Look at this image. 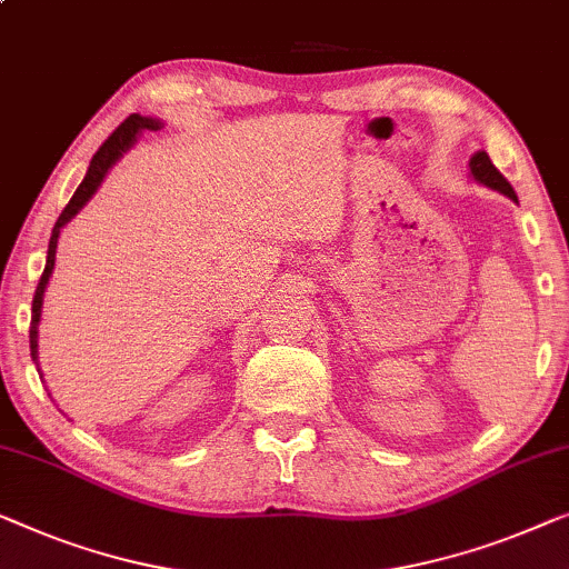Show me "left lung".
I'll return each instance as SVG.
<instances>
[{"instance_id": "left-lung-1", "label": "left lung", "mask_w": 569, "mask_h": 569, "mask_svg": "<svg viewBox=\"0 0 569 569\" xmlns=\"http://www.w3.org/2000/svg\"><path fill=\"white\" fill-rule=\"evenodd\" d=\"M469 171H472V177L477 179V182L490 187V189H498L500 194L510 197V200L518 202V197L513 192V187H510L508 179L500 174V171L496 169V163L490 161V156L485 151H477L472 159H469Z\"/></svg>"}]
</instances>
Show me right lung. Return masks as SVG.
Segmentation results:
<instances>
[{
    "label": "right lung",
    "instance_id": "obj_1",
    "mask_svg": "<svg viewBox=\"0 0 569 569\" xmlns=\"http://www.w3.org/2000/svg\"><path fill=\"white\" fill-rule=\"evenodd\" d=\"M163 122L156 120V118H143V114H128L126 120L120 122L118 128H114V133L107 138V141L100 146V151L92 156V163H89L87 169V177L84 182L77 187V192L66 204L63 212L56 220L53 226V233H51V243H48V259H46V269L43 274H40V282H38V290H36V298H32V318H30V353H32V361H36L38 367V326H40V312H43V295H46V287H48V279L53 274V267H56V246H59V236H61V228L69 223V220L77 216V212L84 208V204L92 200V194L97 192V187L102 184V179L107 177V171L112 169V163L120 159L122 153L128 151L130 146L136 143V138L143 133V130H161ZM38 375L43 377V372L38 369Z\"/></svg>",
    "mask_w": 569,
    "mask_h": 569
}]
</instances>
